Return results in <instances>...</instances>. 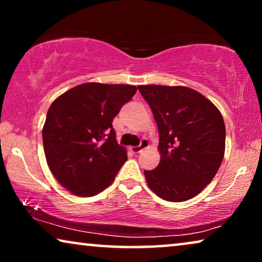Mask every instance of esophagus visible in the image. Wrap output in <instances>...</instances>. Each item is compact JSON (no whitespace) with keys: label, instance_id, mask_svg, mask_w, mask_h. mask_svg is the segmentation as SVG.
Listing matches in <instances>:
<instances>
[{"label":"esophagus","instance_id":"34e87169","mask_svg":"<svg viewBox=\"0 0 262 262\" xmlns=\"http://www.w3.org/2000/svg\"><path fill=\"white\" fill-rule=\"evenodd\" d=\"M148 146H149V141H148V139H142L141 144H139L138 146H134V148H131V149H132V151H134V152L138 154V152H141L142 150H144V149L148 148Z\"/></svg>","mask_w":262,"mask_h":262}]
</instances>
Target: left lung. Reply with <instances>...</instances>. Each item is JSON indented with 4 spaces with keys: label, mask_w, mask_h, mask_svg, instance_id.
<instances>
[{
    "label": "left lung",
    "mask_w": 262,
    "mask_h": 262,
    "mask_svg": "<svg viewBox=\"0 0 262 262\" xmlns=\"http://www.w3.org/2000/svg\"><path fill=\"white\" fill-rule=\"evenodd\" d=\"M159 128L161 160L144 170L150 189L168 202L199 194L220 169L225 125L220 110L194 89L182 85H138Z\"/></svg>",
    "instance_id": "left-lung-1"
}]
</instances>
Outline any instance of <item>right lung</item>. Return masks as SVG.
Returning a JSON list of instances; mask_svg holds the SVG:
<instances>
[{
    "label": "right lung",
    "instance_id": "add662e5",
    "mask_svg": "<svg viewBox=\"0 0 262 262\" xmlns=\"http://www.w3.org/2000/svg\"><path fill=\"white\" fill-rule=\"evenodd\" d=\"M137 88L91 82L69 89L50 106L42 127L48 166L77 196H93L112 184L127 160L118 144L113 118Z\"/></svg>",
    "mask_w": 262,
    "mask_h": 262
}]
</instances>
